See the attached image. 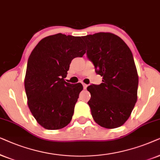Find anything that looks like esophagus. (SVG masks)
Instances as JSON below:
<instances>
[{"mask_svg":"<svg viewBox=\"0 0 160 160\" xmlns=\"http://www.w3.org/2000/svg\"><path fill=\"white\" fill-rule=\"evenodd\" d=\"M82 86H83V88L86 89L87 87H88V85L86 84V83H82Z\"/></svg>","mask_w":160,"mask_h":160,"instance_id":"esophagus-1","label":"esophagus"}]
</instances>
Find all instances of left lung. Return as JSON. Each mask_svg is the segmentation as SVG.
I'll use <instances>...</instances> for the list:
<instances>
[{
  "label": "left lung",
  "mask_w": 160,
  "mask_h": 160,
  "mask_svg": "<svg viewBox=\"0 0 160 160\" xmlns=\"http://www.w3.org/2000/svg\"><path fill=\"white\" fill-rule=\"evenodd\" d=\"M87 57L97 74L102 77L100 85H91L88 102L95 122L107 129L124 123L130 116L138 99V75L133 55L118 36L100 32L82 37Z\"/></svg>",
  "instance_id": "1"
}]
</instances>
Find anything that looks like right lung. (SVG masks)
I'll return each instance as SVG.
<instances>
[{
	"instance_id": "right-lung-1",
	"label": "right lung",
	"mask_w": 160,
	"mask_h": 160,
	"mask_svg": "<svg viewBox=\"0 0 160 160\" xmlns=\"http://www.w3.org/2000/svg\"><path fill=\"white\" fill-rule=\"evenodd\" d=\"M86 53L80 37L57 33L42 39L28 60L25 89L28 105L44 129H62L70 123L81 83L66 82L72 59Z\"/></svg>"
}]
</instances>
